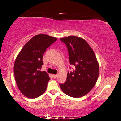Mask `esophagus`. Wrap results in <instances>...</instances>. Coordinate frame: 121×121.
I'll use <instances>...</instances> for the list:
<instances>
[{
    "label": "esophagus",
    "mask_w": 121,
    "mask_h": 121,
    "mask_svg": "<svg viewBox=\"0 0 121 121\" xmlns=\"http://www.w3.org/2000/svg\"><path fill=\"white\" fill-rule=\"evenodd\" d=\"M54 78H56L57 77V74H53Z\"/></svg>",
    "instance_id": "obj_1"
}]
</instances>
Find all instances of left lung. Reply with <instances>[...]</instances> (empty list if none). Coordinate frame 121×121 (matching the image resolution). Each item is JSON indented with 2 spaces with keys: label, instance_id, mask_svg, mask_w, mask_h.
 Returning a JSON list of instances; mask_svg holds the SVG:
<instances>
[{
  "label": "left lung",
  "instance_id": "obj_1",
  "mask_svg": "<svg viewBox=\"0 0 121 121\" xmlns=\"http://www.w3.org/2000/svg\"><path fill=\"white\" fill-rule=\"evenodd\" d=\"M67 48L71 65L75 66L68 72L66 81L60 84L63 92L73 98L88 94L96 84L99 73V65L94 51L84 39L76 36L60 38Z\"/></svg>",
  "mask_w": 121,
  "mask_h": 121
}]
</instances>
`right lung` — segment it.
I'll use <instances>...</instances> for the list:
<instances>
[{
    "label": "right lung",
    "mask_w": 121,
    "mask_h": 121,
    "mask_svg": "<svg viewBox=\"0 0 121 121\" xmlns=\"http://www.w3.org/2000/svg\"><path fill=\"white\" fill-rule=\"evenodd\" d=\"M56 40L44 34L35 35L17 56L13 67L15 81L20 91L27 98H36L47 89L50 77L45 71H41L43 55Z\"/></svg>",
    "instance_id": "obj_1"
}]
</instances>
